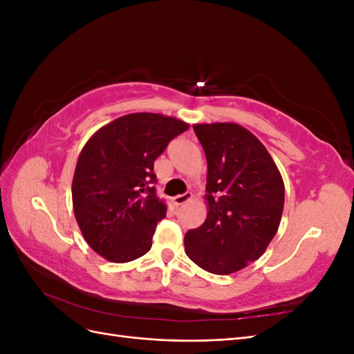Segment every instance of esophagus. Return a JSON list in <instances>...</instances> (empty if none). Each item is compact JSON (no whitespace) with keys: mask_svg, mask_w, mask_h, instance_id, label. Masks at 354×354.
Here are the masks:
<instances>
[{"mask_svg":"<svg viewBox=\"0 0 354 354\" xmlns=\"http://www.w3.org/2000/svg\"><path fill=\"white\" fill-rule=\"evenodd\" d=\"M192 198H194V195H192L190 192H186V194H183V195H177V196H174V198H173V202H174V205H176V207H178V205H183L185 202L190 201Z\"/></svg>","mask_w":354,"mask_h":354,"instance_id":"obj_1","label":"esophagus"}]
</instances>
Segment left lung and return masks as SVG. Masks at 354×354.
Here are the masks:
<instances>
[{
  "label": "left lung",
  "mask_w": 354,
  "mask_h": 354,
  "mask_svg": "<svg viewBox=\"0 0 354 354\" xmlns=\"http://www.w3.org/2000/svg\"><path fill=\"white\" fill-rule=\"evenodd\" d=\"M207 156V220L189 230V259L214 274H230L259 260L279 229L285 186L273 158L246 128L195 124Z\"/></svg>",
  "instance_id": "left-lung-1"
}]
</instances>
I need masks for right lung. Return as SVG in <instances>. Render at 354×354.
Masks as SVG:
<instances>
[{"label":"right lung","instance_id":"1","mask_svg":"<svg viewBox=\"0 0 354 354\" xmlns=\"http://www.w3.org/2000/svg\"><path fill=\"white\" fill-rule=\"evenodd\" d=\"M189 124L160 113H130L85 143L72 180L73 214L84 239L112 263H128L152 246L167 214L156 196L155 159Z\"/></svg>","mask_w":354,"mask_h":354}]
</instances>
